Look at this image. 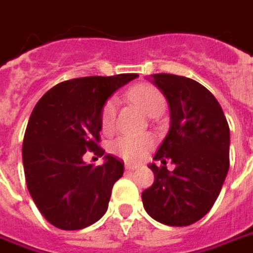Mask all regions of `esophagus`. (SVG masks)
Returning a JSON list of instances; mask_svg holds the SVG:
<instances>
[{
    "label": "esophagus",
    "instance_id": "34e87169",
    "mask_svg": "<svg viewBox=\"0 0 253 253\" xmlns=\"http://www.w3.org/2000/svg\"><path fill=\"white\" fill-rule=\"evenodd\" d=\"M139 168V166H136V165H131V163H126V166H125V170L126 171H132V170H136Z\"/></svg>",
    "mask_w": 253,
    "mask_h": 253
}]
</instances>
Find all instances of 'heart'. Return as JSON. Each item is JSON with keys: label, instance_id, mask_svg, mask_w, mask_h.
Instances as JSON below:
<instances>
[{"label": "heart", "instance_id": "obj_1", "mask_svg": "<svg viewBox=\"0 0 253 253\" xmlns=\"http://www.w3.org/2000/svg\"><path fill=\"white\" fill-rule=\"evenodd\" d=\"M128 100L141 107L143 111L151 117H156L165 111L166 98L159 88L151 84H139L131 88L126 94ZM117 105L114 100H108L104 104L100 115L102 131L108 132L114 128L115 124ZM155 145V138L149 133L142 135H122L111 143V152L126 162L142 161L148 152Z\"/></svg>", "mask_w": 253, "mask_h": 253}]
</instances>
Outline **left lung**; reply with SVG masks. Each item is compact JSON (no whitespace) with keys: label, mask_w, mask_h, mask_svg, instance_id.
<instances>
[{"label":"left lung","mask_w":253,"mask_h":253,"mask_svg":"<svg viewBox=\"0 0 253 253\" xmlns=\"http://www.w3.org/2000/svg\"><path fill=\"white\" fill-rule=\"evenodd\" d=\"M170 107V128L152 163L155 181L142 201L152 218L170 227L201 219L218 197L229 169V126L219 102L196 80L152 74ZM171 160L175 170L166 163Z\"/></svg>","instance_id":"obj_1"}]
</instances>
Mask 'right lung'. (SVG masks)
Instances as JSON below:
<instances>
[{
    "label": "right lung",
    "mask_w": 253,
    "mask_h": 253,
    "mask_svg": "<svg viewBox=\"0 0 253 253\" xmlns=\"http://www.w3.org/2000/svg\"><path fill=\"white\" fill-rule=\"evenodd\" d=\"M136 77L128 73L67 80L35 105L22 143L25 180L38 210L54 227L85 228L105 214L112 186L124 174V162L105 155V163L92 168L83 156L104 155L102 107Z\"/></svg>",
    "instance_id": "right-lung-1"
}]
</instances>
